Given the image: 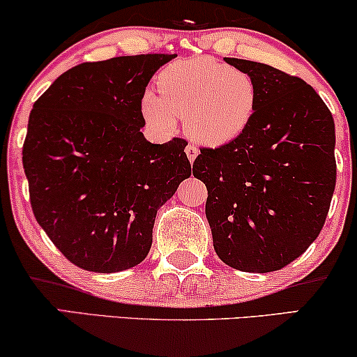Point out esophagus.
<instances>
[{
	"label": "esophagus",
	"instance_id": "esophagus-1",
	"mask_svg": "<svg viewBox=\"0 0 357 357\" xmlns=\"http://www.w3.org/2000/svg\"><path fill=\"white\" fill-rule=\"evenodd\" d=\"M185 152H187V157H188V160L192 162H195V159H197V155H198V149H197V146H193V144H188L187 147H185Z\"/></svg>",
	"mask_w": 357,
	"mask_h": 357
}]
</instances>
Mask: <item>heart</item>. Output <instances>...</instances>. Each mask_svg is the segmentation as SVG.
I'll list each match as a JSON object with an SVG mask.
<instances>
[{"instance_id": "1", "label": "heart", "mask_w": 357, "mask_h": 357, "mask_svg": "<svg viewBox=\"0 0 357 357\" xmlns=\"http://www.w3.org/2000/svg\"><path fill=\"white\" fill-rule=\"evenodd\" d=\"M159 93L146 91L141 109L160 131L187 119V131L210 147L234 142L251 128L259 109V86L246 72L218 60L195 57L170 63L159 75Z\"/></svg>"}]
</instances>
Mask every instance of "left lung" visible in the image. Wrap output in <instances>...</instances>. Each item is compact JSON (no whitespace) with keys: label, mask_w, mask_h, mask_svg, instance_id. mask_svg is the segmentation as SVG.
I'll return each mask as SVG.
<instances>
[{"label":"left lung","mask_w":357,"mask_h":357,"mask_svg":"<svg viewBox=\"0 0 357 357\" xmlns=\"http://www.w3.org/2000/svg\"><path fill=\"white\" fill-rule=\"evenodd\" d=\"M259 86V109L239 139L200 149L193 175L206 185L213 248L243 272L279 271L302 256L325 225L336 185L335 121L302 78L225 57Z\"/></svg>","instance_id":"left-lung-1"}]
</instances>
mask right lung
<instances>
[{
  "instance_id": "add662e5",
  "label": "right lung",
  "mask_w": 357,
  "mask_h": 357,
  "mask_svg": "<svg viewBox=\"0 0 357 357\" xmlns=\"http://www.w3.org/2000/svg\"><path fill=\"white\" fill-rule=\"evenodd\" d=\"M175 57L80 63L32 106L22 147L32 211L80 269L111 274L144 261L157 210L192 175L187 141L152 144L141 132L147 83Z\"/></svg>"
}]
</instances>
